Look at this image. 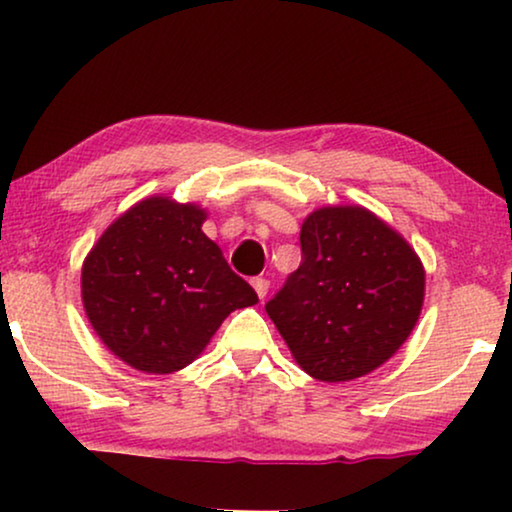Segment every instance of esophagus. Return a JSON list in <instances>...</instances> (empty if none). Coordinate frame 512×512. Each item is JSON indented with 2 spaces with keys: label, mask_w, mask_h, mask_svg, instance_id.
<instances>
[{
  "label": "esophagus",
  "mask_w": 512,
  "mask_h": 512,
  "mask_svg": "<svg viewBox=\"0 0 512 512\" xmlns=\"http://www.w3.org/2000/svg\"><path fill=\"white\" fill-rule=\"evenodd\" d=\"M251 286H254V291L258 293V298H265L268 296V291H270V282L265 277H254L251 279Z\"/></svg>",
  "instance_id": "34e87169"
}]
</instances>
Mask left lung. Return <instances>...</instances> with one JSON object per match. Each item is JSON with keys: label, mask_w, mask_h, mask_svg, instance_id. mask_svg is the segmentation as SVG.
Returning <instances> with one entry per match:
<instances>
[{"label": "left lung", "mask_w": 512, "mask_h": 512, "mask_svg": "<svg viewBox=\"0 0 512 512\" xmlns=\"http://www.w3.org/2000/svg\"><path fill=\"white\" fill-rule=\"evenodd\" d=\"M300 249L303 263L265 312L314 380L373 373L401 349L422 312L424 265L415 249L359 205L312 212Z\"/></svg>", "instance_id": "left-lung-1"}]
</instances>
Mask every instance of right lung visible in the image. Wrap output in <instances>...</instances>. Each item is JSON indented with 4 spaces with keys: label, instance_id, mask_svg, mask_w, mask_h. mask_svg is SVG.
I'll list each match as a JSON object with an SVG mask.
<instances>
[{
    "label": "right lung",
    "instance_id": "1",
    "mask_svg": "<svg viewBox=\"0 0 512 512\" xmlns=\"http://www.w3.org/2000/svg\"><path fill=\"white\" fill-rule=\"evenodd\" d=\"M205 219L198 205L153 195L118 216L83 261L90 326L142 373L186 368L230 312L258 303L202 233Z\"/></svg>",
    "mask_w": 512,
    "mask_h": 512
}]
</instances>
